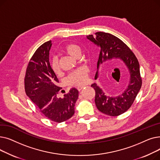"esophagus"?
Listing matches in <instances>:
<instances>
[{"mask_svg": "<svg viewBox=\"0 0 160 160\" xmlns=\"http://www.w3.org/2000/svg\"><path fill=\"white\" fill-rule=\"evenodd\" d=\"M85 87V86H78V88H77V89H78V91H80V90H82L83 88Z\"/></svg>", "mask_w": 160, "mask_h": 160, "instance_id": "obj_1", "label": "esophagus"}]
</instances>
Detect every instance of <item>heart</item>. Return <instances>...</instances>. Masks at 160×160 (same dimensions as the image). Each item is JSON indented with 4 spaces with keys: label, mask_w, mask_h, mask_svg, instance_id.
<instances>
[{
    "label": "heart",
    "mask_w": 160,
    "mask_h": 160,
    "mask_svg": "<svg viewBox=\"0 0 160 160\" xmlns=\"http://www.w3.org/2000/svg\"><path fill=\"white\" fill-rule=\"evenodd\" d=\"M63 51L69 55L75 58L78 54H81V48L76 44H69L63 48ZM52 68L56 73L60 72V66L57 58H54L51 62ZM88 80V70L84 67H81L71 72L67 78L69 84L72 86H80Z\"/></svg>",
    "instance_id": "1"
}]
</instances>
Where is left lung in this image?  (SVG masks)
<instances>
[{
	"instance_id": "1",
	"label": "left lung",
	"mask_w": 160,
	"mask_h": 160,
	"mask_svg": "<svg viewBox=\"0 0 160 160\" xmlns=\"http://www.w3.org/2000/svg\"><path fill=\"white\" fill-rule=\"evenodd\" d=\"M86 37L100 48L95 80L98 77L99 69L107 61L120 59L128 69L130 80L128 86L119 95L110 97L96 83L91 85L95 91V102L98 110L110 116L119 115L130 108L141 87L142 80L138 59L127 45L111 33L98 32L95 36L89 35Z\"/></svg>"
}]
</instances>
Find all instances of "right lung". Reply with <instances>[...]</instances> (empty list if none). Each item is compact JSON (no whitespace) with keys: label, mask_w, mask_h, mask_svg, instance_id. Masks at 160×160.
I'll list each match as a JSON object with an SVG mask.
<instances>
[{"label":"right lung","mask_w":160,"mask_h":160,"mask_svg":"<svg viewBox=\"0 0 160 160\" xmlns=\"http://www.w3.org/2000/svg\"><path fill=\"white\" fill-rule=\"evenodd\" d=\"M51 46L52 41H47L33 54L27 69L24 88L42 113L50 120L62 122L74 115L78 91L72 88L63 97H58L61 88L57 86L59 80L49 62Z\"/></svg>","instance_id":"1"}]
</instances>
